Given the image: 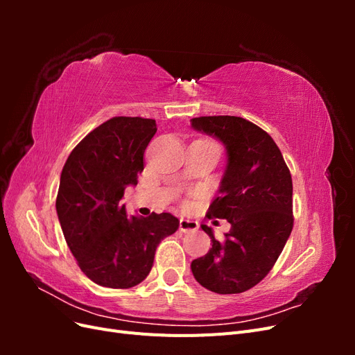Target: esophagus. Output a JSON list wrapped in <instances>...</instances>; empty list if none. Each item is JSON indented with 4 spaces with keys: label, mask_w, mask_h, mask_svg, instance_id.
I'll return each instance as SVG.
<instances>
[{
    "label": "esophagus",
    "mask_w": 355,
    "mask_h": 355,
    "mask_svg": "<svg viewBox=\"0 0 355 355\" xmlns=\"http://www.w3.org/2000/svg\"><path fill=\"white\" fill-rule=\"evenodd\" d=\"M179 230L182 232H192L198 230V222L197 220H192V219H184L182 218L179 220Z\"/></svg>",
    "instance_id": "esophagus-1"
}]
</instances>
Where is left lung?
<instances>
[{
    "instance_id": "obj_1",
    "label": "left lung",
    "mask_w": 355,
    "mask_h": 355,
    "mask_svg": "<svg viewBox=\"0 0 355 355\" xmlns=\"http://www.w3.org/2000/svg\"><path fill=\"white\" fill-rule=\"evenodd\" d=\"M192 127L213 135L227 146L228 166L220 197L206 216L227 219L225 240L209 234L211 249L191 263L196 280L219 295L243 293L272 270L293 230L292 175L274 139L241 116L192 118Z\"/></svg>"
}]
</instances>
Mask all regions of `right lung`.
Masks as SVG:
<instances>
[{
	"label": "right lung",
	"mask_w": 355,
	"mask_h": 355,
	"mask_svg": "<svg viewBox=\"0 0 355 355\" xmlns=\"http://www.w3.org/2000/svg\"><path fill=\"white\" fill-rule=\"evenodd\" d=\"M155 120L114 116L72 149L60 175L56 210L69 250L92 282L111 288L142 283L157 245L175 234L170 213L127 216L125 187L137 185Z\"/></svg>",
	"instance_id": "1"
}]
</instances>
